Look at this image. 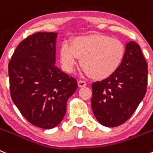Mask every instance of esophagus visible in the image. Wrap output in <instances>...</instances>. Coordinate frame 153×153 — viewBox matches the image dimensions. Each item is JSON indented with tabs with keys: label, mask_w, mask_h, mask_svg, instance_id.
Instances as JSON below:
<instances>
[{
	"label": "esophagus",
	"mask_w": 153,
	"mask_h": 153,
	"mask_svg": "<svg viewBox=\"0 0 153 153\" xmlns=\"http://www.w3.org/2000/svg\"><path fill=\"white\" fill-rule=\"evenodd\" d=\"M78 85L79 88H83V87H85L87 85V83L85 81H78Z\"/></svg>",
	"instance_id": "obj_1"
}]
</instances>
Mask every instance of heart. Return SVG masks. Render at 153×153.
Masks as SVG:
<instances>
[{"label": "heart", "instance_id": "heart-1", "mask_svg": "<svg viewBox=\"0 0 153 153\" xmlns=\"http://www.w3.org/2000/svg\"><path fill=\"white\" fill-rule=\"evenodd\" d=\"M125 47L117 38L102 34H91L75 37L71 44L64 43L59 51L62 68L72 72L78 58L86 74L97 80H102L113 75L122 64Z\"/></svg>", "mask_w": 153, "mask_h": 153}]
</instances>
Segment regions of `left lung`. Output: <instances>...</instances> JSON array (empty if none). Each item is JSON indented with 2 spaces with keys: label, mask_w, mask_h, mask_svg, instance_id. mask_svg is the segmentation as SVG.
<instances>
[{
  "label": "left lung",
  "mask_w": 153,
  "mask_h": 153,
  "mask_svg": "<svg viewBox=\"0 0 153 153\" xmlns=\"http://www.w3.org/2000/svg\"><path fill=\"white\" fill-rule=\"evenodd\" d=\"M147 66L139 44L130 41L116 72L92 84L91 107L101 125L114 128L131 118L146 92Z\"/></svg>",
  "instance_id": "obj_1"
}]
</instances>
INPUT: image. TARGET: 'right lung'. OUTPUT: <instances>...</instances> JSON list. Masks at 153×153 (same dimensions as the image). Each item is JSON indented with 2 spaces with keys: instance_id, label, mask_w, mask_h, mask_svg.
<instances>
[{
  "instance_id": "add662e5",
  "label": "right lung",
  "mask_w": 153,
  "mask_h": 153,
  "mask_svg": "<svg viewBox=\"0 0 153 153\" xmlns=\"http://www.w3.org/2000/svg\"><path fill=\"white\" fill-rule=\"evenodd\" d=\"M55 32H38L16 48L8 65L11 98L31 125L51 129L66 113L75 78L56 66Z\"/></svg>"
}]
</instances>
